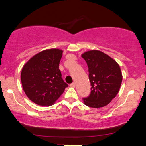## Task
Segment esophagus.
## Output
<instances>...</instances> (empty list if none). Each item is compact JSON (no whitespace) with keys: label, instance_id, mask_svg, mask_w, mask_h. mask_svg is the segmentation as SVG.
<instances>
[{"label":"esophagus","instance_id":"obj_1","mask_svg":"<svg viewBox=\"0 0 146 146\" xmlns=\"http://www.w3.org/2000/svg\"><path fill=\"white\" fill-rule=\"evenodd\" d=\"M70 87H75V83H72L71 84H70Z\"/></svg>","mask_w":146,"mask_h":146}]
</instances>
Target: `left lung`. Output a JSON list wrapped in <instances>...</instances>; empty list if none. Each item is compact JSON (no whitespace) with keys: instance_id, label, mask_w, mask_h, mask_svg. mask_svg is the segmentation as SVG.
Listing matches in <instances>:
<instances>
[{"instance_id":"8db88e82","label":"left lung","mask_w":146,"mask_h":146,"mask_svg":"<svg viewBox=\"0 0 146 146\" xmlns=\"http://www.w3.org/2000/svg\"><path fill=\"white\" fill-rule=\"evenodd\" d=\"M89 69L91 91L83 99L85 106L102 108L115 98L121 87L122 73L119 65L113 59L98 50H91L81 55Z\"/></svg>"}]
</instances>
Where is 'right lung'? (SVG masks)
<instances>
[{
    "label": "right lung",
    "mask_w": 146,
    "mask_h": 146,
    "mask_svg": "<svg viewBox=\"0 0 146 146\" xmlns=\"http://www.w3.org/2000/svg\"><path fill=\"white\" fill-rule=\"evenodd\" d=\"M63 52L59 48L44 50L23 66L21 73L23 90L35 104L51 106L68 86L62 79L59 68Z\"/></svg>",
    "instance_id": "1"
}]
</instances>
